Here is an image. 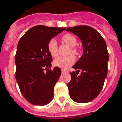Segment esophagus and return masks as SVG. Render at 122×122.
Listing matches in <instances>:
<instances>
[{"instance_id": "obj_1", "label": "esophagus", "mask_w": 122, "mask_h": 122, "mask_svg": "<svg viewBox=\"0 0 122 122\" xmlns=\"http://www.w3.org/2000/svg\"><path fill=\"white\" fill-rule=\"evenodd\" d=\"M61 71H62V73H66V72H68V71L65 70V69H62Z\"/></svg>"}]
</instances>
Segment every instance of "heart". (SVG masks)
<instances>
[{"instance_id":"obj_1","label":"heart","mask_w":122,"mask_h":122,"mask_svg":"<svg viewBox=\"0 0 122 122\" xmlns=\"http://www.w3.org/2000/svg\"><path fill=\"white\" fill-rule=\"evenodd\" d=\"M62 40L66 45L71 47L70 54H74L75 56H78L79 54V50L78 48L75 47L77 43V40L74 35L71 33H66L62 36ZM47 48L49 54L52 57L55 58L58 56V45H57V41L55 39H51L48 41ZM74 62H75L74 56L71 55L66 57H62V56L58 57L54 60L53 64L54 66L56 67H58L62 69H67L72 64H74Z\"/></svg>"}]
</instances>
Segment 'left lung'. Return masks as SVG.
<instances>
[{
	"label": "left lung",
	"instance_id": "obj_1",
	"mask_svg": "<svg viewBox=\"0 0 122 122\" xmlns=\"http://www.w3.org/2000/svg\"><path fill=\"white\" fill-rule=\"evenodd\" d=\"M81 39L83 54L73 66L68 83L71 98L75 102L85 103L93 101L100 93L107 75L109 53L105 40L91 27L79 25L66 29ZM81 72V74L78 75Z\"/></svg>",
	"mask_w": 122,
	"mask_h": 122
}]
</instances>
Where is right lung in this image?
<instances>
[{"label":"right lung","mask_w":122,"mask_h":122,"mask_svg":"<svg viewBox=\"0 0 122 122\" xmlns=\"http://www.w3.org/2000/svg\"><path fill=\"white\" fill-rule=\"evenodd\" d=\"M65 29L37 25L29 29L18 43L15 77L23 96L33 105H47L54 97V87L61 70L58 67L49 70L52 57L47 45L52 37ZM45 70L48 71L46 73Z\"/></svg>","instance_id":"right-lung-1"}]
</instances>
